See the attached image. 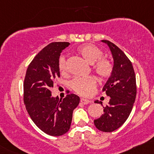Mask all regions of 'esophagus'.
Listing matches in <instances>:
<instances>
[{
    "instance_id": "obj_1",
    "label": "esophagus",
    "mask_w": 154,
    "mask_h": 154,
    "mask_svg": "<svg viewBox=\"0 0 154 154\" xmlns=\"http://www.w3.org/2000/svg\"><path fill=\"white\" fill-rule=\"evenodd\" d=\"M80 102L82 103V104H89V103L91 102V101H89L88 99H83V98H82V99H80Z\"/></svg>"
}]
</instances>
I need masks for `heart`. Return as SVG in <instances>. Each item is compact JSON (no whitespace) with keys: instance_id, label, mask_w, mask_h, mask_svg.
<instances>
[{"instance_id":"obj_1","label":"heart","mask_w":154,"mask_h":154,"mask_svg":"<svg viewBox=\"0 0 154 154\" xmlns=\"http://www.w3.org/2000/svg\"><path fill=\"white\" fill-rule=\"evenodd\" d=\"M77 51L90 64H94V72L102 79L109 78L113 71L112 62L107 58H102L103 52L99 47L93 44H85L77 47ZM58 68L60 72L66 69V61L63 55L59 58ZM73 90L81 96H90L95 91L96 80L95 77L88 76L83 77H76L70 82Z\"/></svg>"}]
</instances>
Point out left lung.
Wrapping results in <instances>:
<instances>
[{"instance_id":"8db88e82","label":"left lung","mask_w":154,"mask_h":154,"mask_svg":"<svg viewBox=\"0 0 154 154\" xmlns=\"http://www.w3.org/2000/svg\"><path fill=\"white\" fill-rule=\"evenodd\" d=\"M107 44L112 53L114 64L110 77L103 87L102 91L109 96V102L104 108V113L94 120L98 129L111 132L124 124L131 112L137 94L136 77L131 62L124 52L116 45L107 40ZM96 103L101 104L98 100Z\"/></svg>"}]
</instances>
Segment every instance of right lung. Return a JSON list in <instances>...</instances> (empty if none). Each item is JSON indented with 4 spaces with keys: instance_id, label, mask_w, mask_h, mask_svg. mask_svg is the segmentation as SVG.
<instances>
[{
    "instance_id": "obj_1",
    "label": "right lung",
    "mask_w": 154,
    "mask_h": 154,
    "mask_svg": "<svg viewBox=\"0 0 154 154\" xmlns=\"http://www.w3.org/2000/svg\"><path fill=\"white\" fill-rule=\"evenodd\" d=\"M70 44L52 42L38 52L27 69L23 91L27 111L34 124L46 134L60 136L70 129L73 110L80 97L68 94L63 99L52 97L54 80L60 77L58 60L61 52Z\"/></svg>"
}]
</instances>
